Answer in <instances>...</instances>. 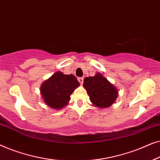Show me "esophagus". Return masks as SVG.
I'll return each instance as SVG.
<instances>
[{
  "label": "esophagus",
  "instance_id": "1",
  "mask_svg": "<svg viewBox=\"0 0 160 160\" xmlns=\"http://www.w3.org/2000/svg\"><path fill=\"white\" fill-rule=\"evenodd\" d=\"M78 82H79V83H80L81 84H83V83H84V78H82V77L78 78Z\"/></svg>",
  "mask_w": 160,
  "mask_h": 160
}]
</instances>
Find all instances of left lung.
<instances>
[{"mask_svg":"<svg viewBox=\"0 0 160 160\" xmlns=\"http://www.w3.org/2000/svg\"><path fill=\"white\" fill-rule=\"evenodd\" d=\"M83 86L87 90L92 103L98 108H108L118 97L116 87L100 73L85 78Z\"/></svg>","mask_w":160,"mask_h":160,"instance_id":"8db88e82","label":"left lung"}]
</instances>
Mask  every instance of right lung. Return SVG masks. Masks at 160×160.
Wrapping results in <instances>:
<instances>
[{"label": "right lung", "mask_w": 160, "mask_h": 160, "mask_svg": "<svg viewBox=\"0 0 160 160\" xmlns=\"http://www.w3.org/2000/svg\"><path fill=\"white\" fill-rule=\"evenodd\" d=\"M79 85L76 76L58 71L41 84L40 90L45 103L60 110L67 106L71 100L70 96Z\"/></svg>", "instance_id": "1"}]
</instances>
